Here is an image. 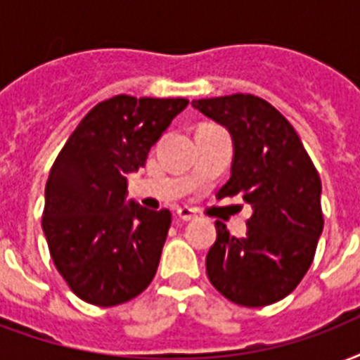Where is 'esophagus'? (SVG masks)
Returning a JSON list of instances; mask_svg holds the SVG:
<instances>
[{
	"label": "esophagus",
	"instance_id": "34e87169",
	"mask_svg": "<svg viewBox=\"0 0 360 360\" xmlns=\"http://www.w3.org/2000/svg\"><path fill=\"white\" fill-rule=\"evenodd\" d=\"M177 217H179L181 221H192V219H196V211L191 210V207H179Z\"/></svg>",
	"mask_w": 360,
	"mask_h": 360
}]
</instances>
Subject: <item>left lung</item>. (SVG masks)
Listing matches in <instances>:
<instances>
[{"label": "left lung", "instance_id": "left-lung-1", "mask_svg": "<svg viewBox=\"0 0 360 360\" xmlns=\"http://www.w3.org/2000/svg\"><path fill=\"white\" fill-rule=\"evenodd\" d=\"M234 139L232 175L219 198L241 194L253 207L245 238L217 221L205 271L224 298L245 308L279 302L314 262L323 232L321 179L308 150L276 107L253 94L194 100Z\"/></svg>", "mask_w": 360, "mask_h": 360}]
</instances>
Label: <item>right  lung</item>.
I'll return each mask as SVG.
<instances>
[{"label": "right lung", "instance_id": "add662e5", "mask_svg": "<svg viewBox=\"0 0 360 360\" xmlns=\"http://www.w3.org/2000/svg\"><path fill=\"white\" fill-rule=\"evenodd\" d=\"M188 105L185 98L100 101L79 122L45 186V232L52 262L81 300L111 308L141 295L155 278L172 224L169 210L124 205L126 175Z\"/></svg>", "mask_w": 360, "mask_h": 360}]
</instances>
